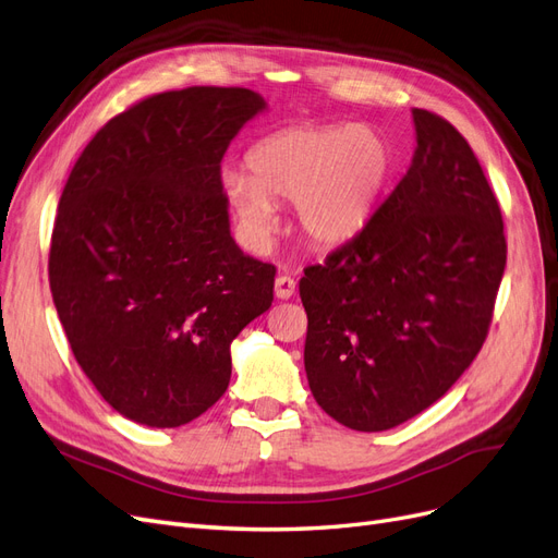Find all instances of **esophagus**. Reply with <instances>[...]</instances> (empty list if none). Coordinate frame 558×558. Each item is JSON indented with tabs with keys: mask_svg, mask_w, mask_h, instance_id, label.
<instances>
[{
	"mask_svg": "<svg viewBox=\"0 0 558 558\" xmlns=\"http://www.w3.org/2000/svg\"><path fill=\"white\" fill-rule=\"evenodd\" d=\"M294 290H296V282H294V278H290V276H278L276 278V296L278 299H290L292 294H294Z\"/></svg>",
	"mask_w": 558,
	"mask_h": 558,
	"instance_id": "esophagus-1",
	"label": "esophagus"
}]
</instances>
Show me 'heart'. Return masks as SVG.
I'll list each match as a JSON object with an SVG mask.
<instances>
[{
	"instance_id": "1",
	"label": "heart",
	"mask_w": 558,
	"mask_h": 558,
	"mask_svg": "<svg viewBox=\"0 0 558 558\" xmlns=\"http://www.w3.org/2000/svg\"><path fill=\"white\" fill-rule=\"evenodd\" d=\"M247 169H227L222 192L250 245L268 247L278 229L274 204L292 202L303 236L338 247L373 220L397 173V150L371 124L292 128L259 141Z\"/></svg>"
}]
</instances>
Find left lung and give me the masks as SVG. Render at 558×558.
I'll list each match as a JSON object with an SVG mask.
<instances>
[{
  "instance_id": "left-lung-1",
  "label": "left lung",
  "mask_w": 558,
  "mask_h": 558,
  "mask_svg": "<svg viewBox=\"0 0 558 558\" xmlns=\"http://www.w3.org/2000/svg\"><path fill=\"white\" fill-rule=\"evenodd\" d=\"M412 122L401 183L299 282L313 397L368 434L420 415L473 364L506 271L500 208L469 141L424 109Z\"/></svg>"
}]
</instances>
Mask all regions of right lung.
Returning <instances> with one entry per match:
<instances>
[{"label": "right lung", "instance_id": "1", "mask_svg": "<svg viewBox=\"0 0 558 558\" xmlns=\"http://www.w3.org/2000/svg\"><path fill=\"white\" fill-rule=\"evenodd\" d=\"M268 104L187 87L109 120L71 169L48 276L69 345L122 417L183 426L229 387L231 343L271 308L276 266L229 229L220 161Z\"/></svg>", "mask_w": 558, "mask_h": 558}]
</instances>
